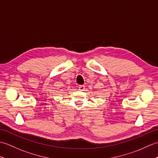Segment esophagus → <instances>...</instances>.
<instances>
[{
	"instance_id": "1",
	"label": "esophagus",
	"mask_w": 158,
	"mask_h": 158,
	"mask_svg": "<svg viewBox=\"0 0 158 158\" xmlns=\"http://www.w3.org/2000/svg\"><path fill=\"white\" fill-rule=\"evenodd\" d=\"M85 86L84 85H80L79 87V91H81V92H83V91H85Z\"/></svg>"
}]
</instances>
